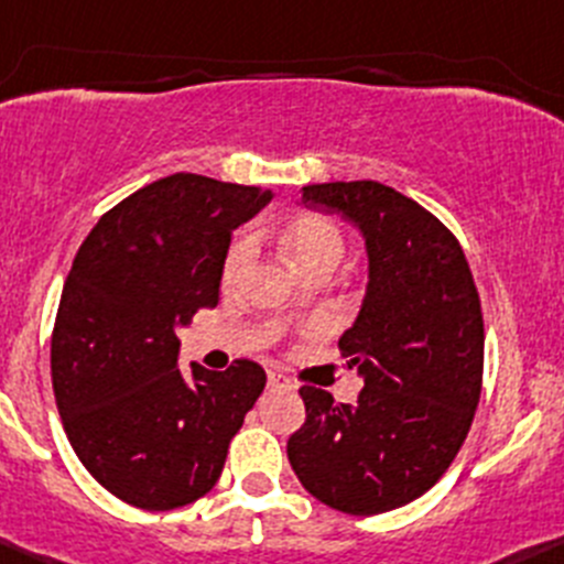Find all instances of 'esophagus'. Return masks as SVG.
Segmentation results:
<instances>
[{
    "instance_id": "34e87169",
    "label": "esophagus",
    "mask_w": 564,
    "mask_h": 564,
    "mask_svg": "<svg viewBox=\"0 0 564 564\" xmlns=\"http://www.w3.org/2000/svg\"><path fill=\"white\" fill-rule=\"evenodd\" d=\"M288 386V380L280 375V371H269V388H284Z\"/></svg>"
}]
</instances>
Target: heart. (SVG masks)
Here are the masks:
<instances>
[{
    "label": "heart",
    "mask_w": 564,
    "mask_h": 564,
    "mask_svg": "<svg viewBox=\"0 0 564 564\" xmlns=\"http://www.w3.org/2000/svg\"><path fill=\"white\" fill-rule=\"evenodd\" d=\"M280 241L290 263L301 274L315 269L334 271L345 258V236L328 217H321V214H301V217L290 219L280 230ZM249 258H252V236L239 234L230 243L228 254H225L223 282L234 284L239 280Z\"/></svg>",
    "instance_id": "heart-1"
}]
</instances>
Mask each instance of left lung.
Here are the masks:
<instances>
[{
    "instance_id": "8db88e82",
    "label": "left lung",
    "mask_w": 564,
    "mask_h": 564,
    "mask_svg": "<svg viewBox=\"0 0 564 564\" xmlns=\"http://www.w3.org/2000/svg\"><path fill=\"white\" fill-rule=\"evenodd\" d=\"M367 241L369 282L339 347L364 388L356 404L301 386L306 421L288 440L301 486L328 508L375 516L426 495L473 426L484 380V315L462 243L434 214L380 182L304 187Z\"/></svg>"
}]
</instances>
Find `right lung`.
<instances>
[{"mask_svg":"<svg viewBox=\"0 0 564 564\" xmlns=\"http://www.w3.org/2000/svg\"><path fill=\"white\" fill-rule=\"evenodd\" d=\"M271 189L173 173L102 214L69 269L51 377L75 456L143 510L195 502L223 475L265 371L178 369V325L219 301L230 236Z\"/></svg>","mask_w":564,"mask_h":564,"instance_id":"1","label":"right lung"}]
</instances>
